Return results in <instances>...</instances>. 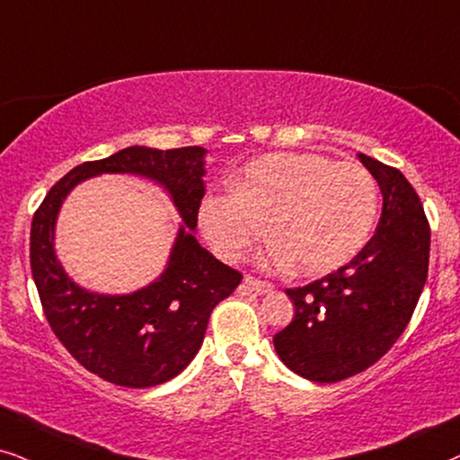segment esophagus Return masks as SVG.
<instances>
[{
	"label": "esophagus",
	"instance_id": "1",
	"mask_svg": "<svg viewBox=\"0 0 460 460\" xmlns=\"http://www.w3.org/2000/svg\"><path fill=\"white\" fill-rule=\"evenodd\" d=\"M243 288L249 289L255 296H266V294H272V291H274L272 283L260 281V279H255V277H244L243 279Z\"/></svg>",
	"mask_w": 460,
	"mask_h": 460
}]
</instances>
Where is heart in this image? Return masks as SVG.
<instances>
[{"label":"heart","mask_w":460,"mask_h":460,"mask_svg":"<svg viewBox=\"0 0 460 460\" xmlns=\"http://www.w3.org/2000/svg\"><path fill=\"white\" fill-rule=\"evenodd\" d=\"M378 217V186L367 169L321 154L261 156L234 179V192L200 200L199 224L226 260H241L266 236L272 264L308 277L344 266L366 247Z\"/></svg>","instance_id":"b5f03b06"}]
</instances>
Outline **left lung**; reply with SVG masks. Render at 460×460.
<instances>
[{"label": "left lung", "instance_id": "left-lung-1", "mask_svg": "<svg viewBox=\"0 0 460 460\" xmlns=\"http://www.w3.org/2000/svg\"><path fill=\"white\" fill-rule=\"evenodd\" d=\"M357 156L383 194L376 234L347 266L288 289L294 321L272 338L279 359L313 383H338L378 361L410 323L427 281L431 232L419 194L397 169Z\"/></svg>", "mask_w": 460, "mask_h": 460}]
</instances>
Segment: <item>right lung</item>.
I'll return each mask as SVG.
<instances>
[{
  "instance_id": "obj_1",
  "label": "right lung",
  "mask_w": 460,
  "mask_h": 460,
  "mask_svg": "<svg viewBox=\"0 0 460 460\" xmlns=\"http://www.w3.org/2000/svg\"><path fill=\"white\" fill-rule=\"evenodd\" d=\"M205 147L133 146L71 169L46 194L31 224V272L52 332L88 372L118 386L146 389L183 372L205 340L208 314L243 274L196 241L205 196ZM135 174L158 182L182 217L165 270L130 295H99L77 286L56 258L54 232L64 199L99 174Z\"/></svg>"
}]
</instances>
